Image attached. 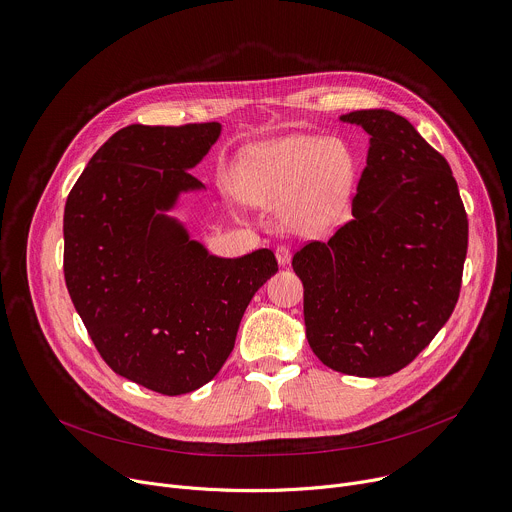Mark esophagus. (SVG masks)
Segmentation results:
<instances>
[{"mask_svg": "<svg viewBox=\"0 0 512 512\" xmlns=\"http://www.w3.org/2000/svg\"><path fill=\"white\" fill-rule=\"evenodd\" d=\"M275 257H277V263H279V265H287L289 259H291V249L285 247V245H277Z\"/></svg>", "mask_w": 512, "mask_h": 512, "instance_id": "obj_1", "label": "esophagus"}]
</instances>
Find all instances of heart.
Segmentation results:
<instances>
[{"label":"heart","mask_w":512,"mask_h":512,"mask_svg":"<svg viewBox=\"0 0 512 512\" xmlns=\"http://www.w3.org/2000/svg\"><path fill=\"white\" fill-rule=\"evenodd\" d=\"M352 186L354 164L348 150L312 135L249 145L231 170L237 200L279 206L285 227L300 233H322L340 223Z\"/></svg>","instance_id":"obj_1"}]
</instances>
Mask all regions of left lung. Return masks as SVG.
Listing matches in <instances>:
<instances>
[{
    "label": "left lung",
    "instance_id": "obj_1",
    "mask_svg": "<svg viewBox=\"0 0 512 512\" xmlns=\"http://www.w3.org/2000/svg\"><path fill=\"white\" fill-rule=\"evenodd\" d=\"M371 135L352 221L302 247L306 338L326 367L354 377L401 371L450 320L468 251V218L442 154L401 115L340 117Z\"/></svg>",
    "mask_w": 512,
    "mask_h": 512
}]
</instances>
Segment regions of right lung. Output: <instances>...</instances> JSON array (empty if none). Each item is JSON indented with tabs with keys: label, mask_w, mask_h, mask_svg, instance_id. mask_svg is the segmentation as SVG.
<instances>
[{
	"label": "right lung",
	"mask_w": 512,
	"mask_h": 512,
	"mask_svg": "<svg viewBox=\"0 0 512 512\" xmlns=\"http://www.w3.org/2000/svg\"><path fill=\"white\" fill-rule=\"evenodd\" d=\"M221 123L127 125L113 133L64 206V279L109 367L162 395L200 389L229 358L255 291L277 271L273 251L216 257L170 216L188 170Z\"/></svg>",
	"instance_id": "1"
}]
</instances>
